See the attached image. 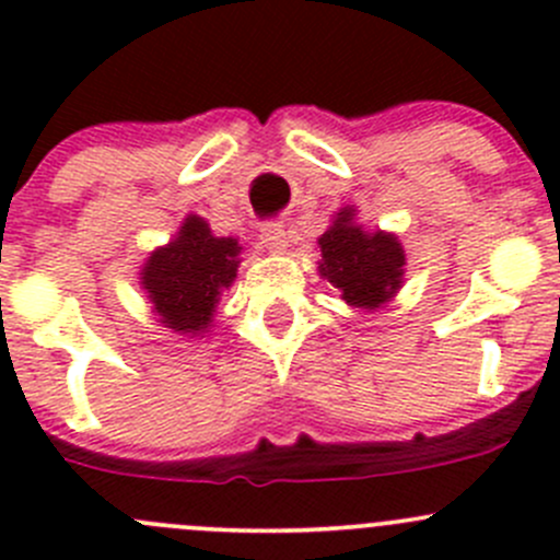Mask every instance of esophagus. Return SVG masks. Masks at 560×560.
Segmentation results:
<instances>
[{
	"label": "esophagus",
	"mask_w": 560,
	"mask_h": 560,
	"mask_svg": "<svg viewBox=\"0 0 560 560\" xmlns=\"http://www.w3.org/2000/svg\"><path fill=\"white\" fill-rule=\"evenodd\" d=\"M259 241H262L265 248H270V252H284L287 244V230L281 222H265L262 230H259Z\"/></svg>",
	"instance_id": "1"
}]
</instances>
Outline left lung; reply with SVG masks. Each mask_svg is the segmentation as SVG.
<instances>
[{"mask_svg": "<svg viewBox=\"0 0 560 560\" xmlns=\"http://www.w3.org/2000/svg\"><path fill=\"white\" fill-rule=\"evenodd\" d=\"M352 217V208H343L319 238V273L341 290L349 306L380 308L400 287L404 248L395 235L363 233Z\"/></svg>", "mask_w": 560, "mask_h": 560, "instance_id": "8db88e82", "label": "left lung"}]
</instances>
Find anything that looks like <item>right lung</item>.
<instances>
[{
	"mask_svg": "<svg viewBox=\"0 0 560 560\" xmlns=\"http://www.w3.org/2000/svg\"><path fill=\"white\" fill-rule=\"evenodd\" d=\"M238 241L213 238L200 217H189L171 246L149 257L143 290L160 322L175 332H202L211 325L219 292L238 270Z\"/></svg>",
	"mask_w": 560,
	"mask_h": 560,
	"instance_id": "add662e5",
	"label": "right lung"
}]
</instances>
